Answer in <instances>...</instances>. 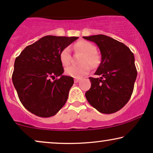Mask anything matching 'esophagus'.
<instances>
[{
  "label": "esophagus",
  "instance_id": "34e87169",
  "mask_svg": "<svg viewBox=\"0 0 153 153\" xmlns=\"http://www.w3.org/2000/svg\"><path fill=\"white\" fill-rule=\"evenodd\" d=\"M80 80H81L80 79H74V82L75 83H78V82H79V81H80Z\"/></svg>",
  "mask_w": 153,
  "mask_h": 153
}]
</instances>
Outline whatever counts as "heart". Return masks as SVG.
Listing matches in <instances>:
<instances>
[{"mask_svg": "<svg viewBox=\"0 0 153 153\" xmlns=\"http://www.w3.org/2000/svg\"><path fill=\"white\" fill-rule=\"evenodd\" d=\"M76 51L84 53L80 65H70L65 69V73L74 78L80 79L88 74L92 68H95L100 65V56L96 52V47L87 41H80L74 46ZM60 62L63 65H68L71 62V50L70 47H65L60 53Z\"/></svg>", "mask_w": 153, "mask_h": 153, "instance_id": "heart-1", "label": "heart"}]
</instances>
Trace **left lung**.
Here are the masks:
<instances>
[{"label": "left lung", "instance_id": "obj_1", "mask_svg": "<svg viewBox=\"0 0 153 153\" xmlns=\"http://www.w3.org/2000/svg\"><path fill=\"white\" fill-rule=\"evenodd\" d=\"M98 46L102 61L95 74L89 77L91 87L85 97L92 106L102 114L118 111L130 99L137 79L134 56L124 44L104 35L83 37Z\"/></svg>", "mask_w": 153, "mask_h": 153}]
</instances>
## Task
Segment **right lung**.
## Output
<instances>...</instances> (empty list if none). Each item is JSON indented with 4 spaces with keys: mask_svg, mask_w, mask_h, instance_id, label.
I'll return each mask as SVG.
<instances>
[{
    "mask_svg": "<svg viewBox=\"0 0 153 153\" xmlns=\"http://www.w3.org/2000/svg\"><path fill=\"white\" fill-rule=\"evenodd\" d=\"M77 39L47 35L27 46L16 58L12 82L21 102L30 113L48 118L66 103L74 79L62 75L60 53Z\"/></svg>",
    "mask_w": 153,
    "mask_h": 153,
    "instance_id": "1",
    "label": "right lung"
}]
</instances>
